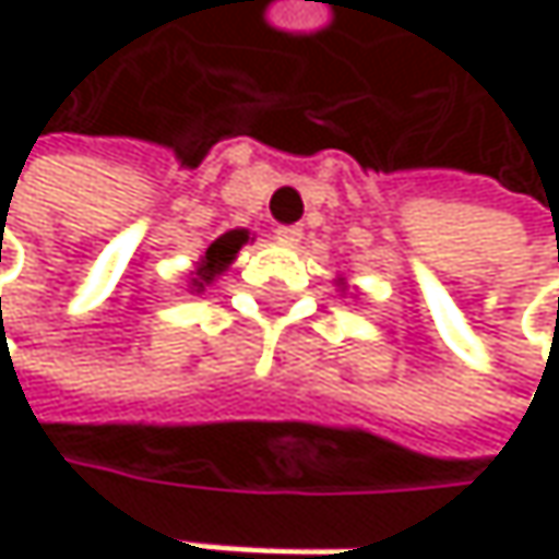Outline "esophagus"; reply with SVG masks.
<instances>
[{"label": "esophagus", "instance_id": "esophagus-1", "mask_svg": "<svg viewBox=\"0 0 559 559\" xmlns=\"http://www.w3.org/2000/svg\"><path fill=\"white\" fill-rule=\"evenodd\" d=\"M300 236H304L300 226H278V229H275V239H278L281 246H297Z\"/></svg>", "mask_w": 559, "mask_h": 559}]
</instances>
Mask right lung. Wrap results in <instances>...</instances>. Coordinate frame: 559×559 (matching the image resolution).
Masks as SVG:
<instances>
[{
	"mask_svg": "<svg viewBox=\"0 0 559 559\" xmlns=\"http://www.w3.org/2000/svg\"><path fill=\"white\" fill-rule=\"evenodd\" d=\"M249 239V233L246 229H233V233H226V236H219L210 249H206V255H203V265L197 269V278H193V287L200 290L203 284H210V281L216 278L219 272H226V265L236 259V252L242 249V242Z\"/></svg>",
	"mask_w": 559,
	"mask_h": 559,
	"instance_id": "right-lung-1",
	"label": "right lung"
}]
</instances>
